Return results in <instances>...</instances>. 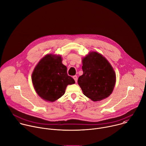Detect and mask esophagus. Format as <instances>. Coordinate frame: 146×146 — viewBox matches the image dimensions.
<instances>
[{"instance_id": "1", "label": "esophagus", "mask_w": 146, "mask_h": 146, "mask_svg": "<svg viewBox=\"0 0 146 146\" xmlns=\"http://www.w3.org/2000/svg\"><path fill=\"white\" fill-rule=\"evenodd\" d=\"M73 78H74V79L75 80V82L76 83V82H77V79H78V78H77V76H76V75H74V76H73Z\"/></svg>"}]
</instances>
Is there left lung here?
Segmentation results:
<instances>
[{
  "label": "left lung",
  "instance_id": "8db88e82",
  "mask_svg": "<svg viewBox=\"0 0 146 146\" xmlns=\"http://www.w3.org/2000/svg\"><path fill=\"white\" fill-rule=\"evenodd\" d=\"M82 70L78 83L84 95L93 101L109 97L115 85V74L105 58L97 52L90 53L83 59Z\"/></svg>",
  "mask_w": 146,
  "mask_h": 146
}]
</instances>
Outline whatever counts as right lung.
Returning <instances> with one entry per match:
<instances>
[{
  "label": "right lung",
  "mask_w": 146,
  "mask_h": 146,
  "mask_svg": "<svg viewBox=\"0 0 146 146\" xmlns=\"http://www.w3.org/2000/svg\"><path fill=\"white\" fill-rule=\"evenodd\" d=\"M61 56L48 54L40 61L32 74V82L38 95L53 102L64 95L68 84L75 83L67 74Z\"/></svg>",
  "instance_id": "1"
}]
</instances>
